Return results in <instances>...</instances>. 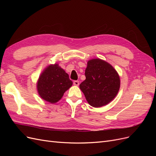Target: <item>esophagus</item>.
<instances>
[{
    "label": "esophagus",
    "instance_id": "obj_1",
    "mask_svg": "<svg viewBox=\"0 0 156 156\" xmlns=\"http://www.w3.org/2000/svg\"><path fill=\"white\" fill-rule=\"evenodd\" d=\"M73 84H74V85H75V86H79V82L78 81H73Z\"/></svg>",
    "mask_w": 156,
    "mask_h": 156
}]
</instances>
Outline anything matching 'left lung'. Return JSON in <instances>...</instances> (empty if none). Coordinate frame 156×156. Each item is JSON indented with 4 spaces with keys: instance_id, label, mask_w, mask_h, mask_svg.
I'll return each mask as SVG.
<instances>
[{
    "instance_id": "1",
    "label": "left lung",
    "mask_w": 156,
    "mask_h": 156,
    "mask_svg": "<svg viewBox=\"0 0 156 156\" xmlns=\"http://www.w3.org/2000/svg\"><path fill=\"white\" fill-rule=\"evenodd\" d=\"M86 79L79 87L94 107L107 105L117 95L120 87L119 75L112 66L100 58L88 61Z\"/></svg>"
}]
</instances>
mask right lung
Returning <instances> with one entry per match:
<instances>
[{
	"instance_id": "right-lung-1",
	"label": "right lung",
	"mask_w": 156,
	"mask_h": 156,
	"mask_svg": "<svg viewBox=\"0 0 156 156\" xmlns=\"http://www.w3.org/2000/svg\"><path fill=\"white\" fill-rule=\"evenodd\" d=\"M69 75L58 64L48 66L41 73L37 83L40 96L51 103L58 101L64 92L72 86Z\"/></svg>"
}]
</instances>
